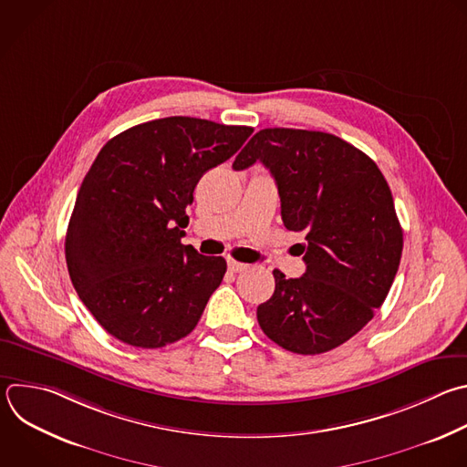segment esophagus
<instances>
[{
  "mask_svg": "<svg viewBox=\"0 0 467 467\" xmlns=\"http://www.w3.org/2000/svg\"><path fill=\"white\" fill-rule=\"evenodd\" d=\"M227 265H229V269H231L233 273H242V271H245V269L249 267L247 264H242V262H236V260H229Z\"/></svg>",
  "mask_w": 467,
  "mask_h": 467,
  "instance_id": "1",
  "label": "esophagus"
}]
</instances>
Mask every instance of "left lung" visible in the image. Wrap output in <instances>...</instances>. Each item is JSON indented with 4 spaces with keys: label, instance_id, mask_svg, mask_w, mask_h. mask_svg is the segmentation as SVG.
Segmentation results:
<instances>
[{
    "label": "left lung",
    "instance_id": "left-lung-1",
    "mask_svg": "<svg viewBox=\"0 0 467 467\" xmlns=\"http://www.w3.org/2000/svg\"><path fill=\"white\" fill-rule=\"evenodd\" d=\"M256 161L275 178L284 227L306 240V273L273 271L275 293L256 307L258 325L289 352L334 350L374 317L398 273L403 231L389 183L367 153L325 131L260 130L233 169Z\"/></svg>",
    "mask_w": 467,
    "mask_h": 467
}]
</instances>
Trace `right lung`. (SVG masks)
Segmentation results:
<instances>
[{
	"instance_id": "obj_1",
	"label": "right lung",
	"mask_w": 467,
	"mask_h": 467,
	"mask_svg": "<svg viewBox=\"0 0 467 467\" xmlns=\"http://www.w3.org/2000/svg\"><path fill=\"white\" fill-rule=\"evenodd\" d=\"M253 133L196 117L137 124L99 151L66 234L71 282L97 323L137 348L189 336L227 262L182 238L200 178Z\"/></svg>"
}]
</instances>
